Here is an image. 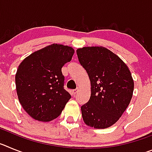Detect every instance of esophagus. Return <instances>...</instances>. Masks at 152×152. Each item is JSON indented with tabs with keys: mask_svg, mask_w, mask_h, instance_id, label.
<instances>
[{
	"mask_svg": "<svg viewBox=\"0 0 152 152\" xmlns=\"http://www.w3.org/2000/svg\"><path fill=\"white\" fill-rule=\"evenodd\" d=\"M77 90H73V91H72V94L73 95H75L76 94V93H77Z\"/></svg>",
	"mask_w": 152,
	"mask_h": 152,
	"instance_id": "esophagus-1",
	"label": "esophagus"
}]
</instances>
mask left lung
Returning <instances> with one entry per match:
<instances>
[{"instance_id": "8db88e82", "label": "left lung", "mask_w": 152, "mask_h": 152, "mask_svg": "<svg viewBox=\"0 0 152 152\" xmlns=\"http://www.w3.org/2000/svg\"><path fill=\"white\" fill-rule=\"evenodd\" d=\"M77 55L91 86L89 101L80 108L84 123L94 129L110 127L132 97L131 72L119 56L105 47H83L77 49Z\"/></svg>"}]
</instances>
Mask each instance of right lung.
<instances>
[{"mask_svg": "<svg viewBox=\"0 0 152 152\" xmlns=\"http://www.w3.org/2000/svg\"><path fill=\"white\" fill-rule=\"evenodd\" d=\"M75 49L53 43L33 52L20 64L15 75L19 101L29 116L52 121L71 99L64 89L61 68L72 60Z\"/></svg>", "mask_w": 152, "mask_h": 152, "instance_id": "right-lung-1", "label": "right lung"}]
</instances>
